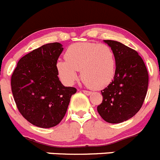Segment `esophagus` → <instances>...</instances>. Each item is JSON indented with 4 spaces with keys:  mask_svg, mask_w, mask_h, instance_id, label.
Instances as JSON below:
<instances>
[{
    "mask_svg": "<svg viewBox=\"0 0 160 160\" xmlns=\"http://www.w3.org/2000/svg\"><path fill=\"white\" fill-rule=\"evenodd\" d=\"M82 92L84 94H85V95H90L91 94V91H85V90H82Z\"/></svg>",
    "mask_w": 160,
    "mask_h": 160,
    "instance_id": "obj_1",
    "label": "esophagus"
}]
</instances>
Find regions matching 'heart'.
<instances>
[{
  "label": "heart",
  "mask_w": 160,
  "mask_h": 160,
  "mask_svg": "<svg viewBox=\"0 0 160 160\" xmlns=\"http://www.w3.org/2000/svg\"><path fill=\"white\" fill-rule=\"evenodd\" d=\"M65 61L56 64L60 78L73 84L81 70L84 82L95 89L107 87L116 73V57L111 47L95 43H78L70 45L65 53Z\"/></svg>",
  "instance_id": "1"
}]
</instances>
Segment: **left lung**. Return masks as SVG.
<instances>
[{"instance_id":"1","label":"left lung","mask_w":160,"mask_h":160,"mask_svg":"<svg viewBox=\"0 0 160 160\" xmlns=\"http://www.w3.org/2000/svg\"><path fill=\"white\" fill-rule=\"evenodd\" d=\"M114 52L116 73L112 82L101 91L103 101L97 107L100 117L117 124L130 119L140 110L148 88V72L137 52L114 40H103Z\"/></svg>"}]
</instances>
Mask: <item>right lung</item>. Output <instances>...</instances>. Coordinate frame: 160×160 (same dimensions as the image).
I'll list each match as a JSON object with an SVG mask.
<instances>
[{"mask_svg":"<svg viewBox=\"0 0 160 160\" xmlns=\"http://www.w3.org/2000/svg\"><path fill=\"white\" fill-rule=\"evenodd\" d=\"M62 44H44L22 57L11 77V89L18 111L40 128H51L63 119L76 88L65 87L56 64Z\"/></svg>","mask_w":160,"mask_h":160,"instance_id":"1","label":"right lung"}]
</instances>
